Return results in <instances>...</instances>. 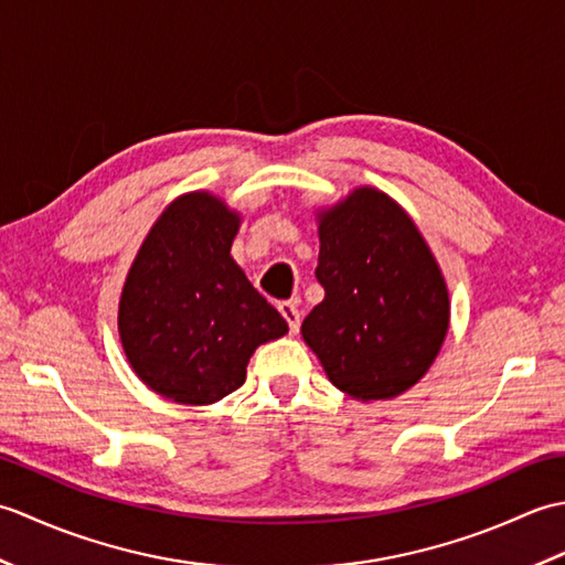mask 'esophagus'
I'll use <instances>...</instances> for the list:
<instances>
[{
    "label": "esophagus",
    "instance_id": "obj_1",
    "mask_svg": "<svg viewBox=\"0 0 565 565\" xmlns=\"http://www.w3.org/2000/svg\"><path fill=\"white\" fill-rule=\"evenodd\" d=\"M279 310H281V316L286 318V322H289V330H291V332H298V328H301V313H298L296 303L281 301V303H279Z\"/></svg>",
    "mask_w": 565,
    "mask_h": 565
}]
</instances>
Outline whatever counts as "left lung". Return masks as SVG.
<instances>
[{"instance_id":"8db88e82","label":"left lung","mask_w":565,"mask_h":565,"mask_svg":"<svg viewBox=\"0 0 565 565\" xmlns=\"http://www.w3.org/2000/svg\"><path fill=\"white\" fill-rule=\"evenodd\" d=\"M316 276L326 298L301 332L334 386L356 401L415 386L449 330V294L411 215L356 189L320 215Z\"/></svg>"}]
</instances>
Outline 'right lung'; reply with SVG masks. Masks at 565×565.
<instances>
[{
    "instance_id": "right-lung-1",
    "label": "right lung",
    "mask_w": 565,
    "mask_h": 565,
    "mask_svg": "<svg viewBox=\"0 0 565 565\" xmlns=\"http://www.w3.org/2000/svg\"><path fill=\"white\" fill-rule=\"evenodd\" d=\"M237 213L194 191L142 243L118 306L124 352L142 383L184 405H209L245 383L262 342L289 332L231 257Z\"/></svg>"
}]
</instances>
